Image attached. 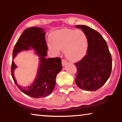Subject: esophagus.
I'll return each mask as SVG.
<instances>
[{
  "instance_id": "1",
  "label": "esophagus",
  "mask_w": 122,
  "mask_h": 122,
  "mask_svg": "<svg viewBox=\"0 0 122 122\" xmlns=\"http://www.w3.org/2000/svg\"><path fill=\"white\" fill-rule=\"evenodd\" d=\"M61 63H62L63 66H66V64H67V61H66V60L62 59V61H61Z\"/></svg>"
}]
</instances>
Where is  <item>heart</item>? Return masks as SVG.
<instances>
[{
  "instance_id": "1",
  "label": "heart",
  "mask_w": 122,
  "mask_h": 122,
  "mask_svg": "<svg viewBox=\"0 0 122 122\" xmlns=\"http://www.w3.org/2000/svg\"><path fill=\"white\" fill-rule=\"evenodd\" d=\"M51 43L50 49L56 53L58 49L64 50L66 58L71 61L81 60L87 51V38L81 30L64 29L58 31L53 36Z\"/></svg>"
}]
</instances>
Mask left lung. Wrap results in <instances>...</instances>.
Listing matches in <instances>:
<instances>
[{"instance_id":"8db88e82","label":"left lung","mask_w":122,"mask_h":122,"mask_svg":"<svg viewBox=\"0 0 122 122\" xmlns=\"http://www.w3.org/2000/svg\"><path fill=\"white\" fill-rule=\"evenodd\" d=\"M86 34L88 40L86 54L77 63L76 83L88 91H96L104 85L111 76L112 59L106 41L101 34L89 26H76Z\"/></svg>"}]
</instances>
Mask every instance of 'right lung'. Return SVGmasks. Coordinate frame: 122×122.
<instances>
[{"instance_id": "1", "label": "right lung", "mask_w": 122, "mask_h": 122, "mask_svg": "<svg viewBox=\"0 0 122 122\" xmlns=\"http://www.w3.org/2000/svg\"><path fill=\"white\" fill-rule=\"evenodd\" d=\"M45 31L43 28L30 27L25 30L15 45L13 51V58L18 53L32 48L39 56L40 63L36 78L30 86L23 87L19 86L14 76V71L16 66L11 63V76L18 88L31 97L38 98L47 97L51 94L56 86V79L58 73L62 69L60 58H46L48 46L45 39Z\"/></svg>"}]
</instances>
